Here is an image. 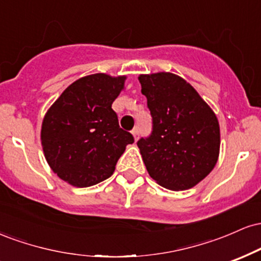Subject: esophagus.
I'll use <instances>...</instances> for the list:
<instances>
[{
    "mask_svg": "<svg viewBox=\"0 0 261 261\" xmlns=\"http://www.w3.org/2000/svg\"><path fill=\"white\" fill-rule=\"evenodd\" d=\"M131 134H133L134 139L137 140V137H139V127H135L133 131H131Z\"/></svg>",
    "mask_w": 261,
    "mask_h": 261,
    "instance_id": "1",
    "label": "esophagus"
}]
</instances>
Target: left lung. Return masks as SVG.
Here are the masks:
<instances>
[{
  "label": "left lung",
  "mask_w": 261,
  "mask_h": 261,
  "mask_svg": "<svg viewBox=\"0 0 261 261\" xmlns=\"http://www.w3.org/2000/svg\"><path fill=\"white\" fill-rule=\"evenodd\" d=\"M147 98L152 134L137 142L152 179L169 190H188L206 178L220 154L216 114L178 74H140Z\"/></svg>",
  "instance_id": "left-lung-1"
}]
</instances>
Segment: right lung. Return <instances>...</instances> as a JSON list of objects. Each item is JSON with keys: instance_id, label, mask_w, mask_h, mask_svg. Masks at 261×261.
<instances>
[{"instance_id": "1", "label": "right lung", "mask_w": 261, "mask_h": 261, "mask_svg": "<svg viewBox=\"0 0 261 261\" xmlns=\"http://www.w3.org/2000/svg\"><path fill=\"white\" fill-rule=\"evenodd\" d=\"M126 76L94 73L74 81L49 108L41 124L45 160L76 188L106 180L115 170L133 135L119 126L113 101Z\"/></svg>"}]
</instances>
